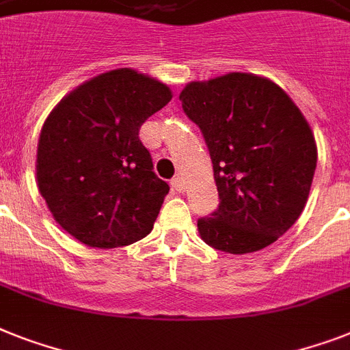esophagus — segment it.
Listing matches in <instances>:
<instances>
[{
	"instance_id": "1",
	"label": "esophagus",
	"mask_w": 350,
	"mask_h": 350,
	"mask_svg": "<svg viewBox=\"0 0 350 350\" xmlns=\"http://www.w3.org/2000/svg\"><path fill=\"white\" fill-rule=\"evenodd\" d=\"M172 189L178 190V192H185V180L181 176H176L174 180H172Z\"/></svg>"
}]
</instances>
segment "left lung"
<instances>
[{
	"label": "left lung",
	"instance_id": "obj_1",
	"mask_svg": "<svg viewBox=\"0 0 350 350\" xmlns=\"http://www.w3.org/2000/svg\"><path fill=\"white\" fill-rule=\"evenodd\" d=\"M180 100L208 146L221 200L198 221L201 239L234 255L275 243L302 214L317 169L302 111L273 81L241 72L189 82Z\"/></svg>",
	"mask_w": 350,
	"mask_h": 350
}]
</instances>
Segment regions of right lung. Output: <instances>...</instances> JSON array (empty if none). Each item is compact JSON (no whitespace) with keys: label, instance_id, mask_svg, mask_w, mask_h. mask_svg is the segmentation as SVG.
Masks as SVG:
<instances>
[{"label":"right lung","instance_id":"add662e5","mask_svg":"<svg viewBox=\"0 0 350 350\" xmlns=\"http://www.w3.org/2000/svg\"><path fill=\"white\" fill-rule=\"evenodd\" d=\"M172 98L154 77L118 68L82 82L42 124L36 181L62 230L92 248L144 239L169 185L152 172L142 124Z\"/></svg>","mask_w":350,"mask_h":350}]
</instances>
